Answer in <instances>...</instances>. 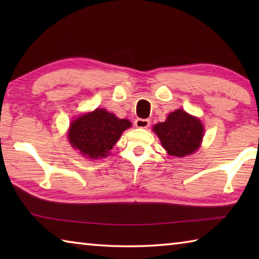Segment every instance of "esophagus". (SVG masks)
Segmentation results:
<instances>
[{"label":"esophagus","instance_id":"obj_1","mask_svg":"<svg viewBox=\"0 0 259 259\" xmlns=\"http://www.w3.org/2000/svg\"><path fill=\"white\" fill-rule=\"evenodd\" d=\"M151 124V120L148 119H137L135 121V125L137 128H148Z\"/></svg>","mask_w":259,"mask_h":259}]
</instances>
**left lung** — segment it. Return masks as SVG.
I'll use <instances>...</instances> for the list:
<instances>
[{
    "label": "left lung",
    "instance_id": "obj_1",
    "mask_svg": "<svg viewBox=\"0 0 259 259\" xmlns=\"http://www.w3.org/2000/svg\"><path fill=\"white\" fill-rule=\"evenodd\" d=\"M153 131L169 155L183 157L193 154L200 147L204 128L198 117L177 109L170 113L164 122L153 126Z\"/></svg>",
    "mask_w": 259,
    "mask_h": 259
}]
</instances>
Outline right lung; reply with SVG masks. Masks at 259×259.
<instances>
[{
    "mask_svg": "<svg viewBox=\"0 0 259 259\" xmlns=\"http://www.w3.org/2000/svg\"><path fill=\"white\" fill-rule=\"evenodd\" d=\"M131 126L126 119H117L115 114L104 108L82 114L72 121L68 140L73 148L88 159H103L120 139L122 133Z\"/></svg>",
    "mask_w": 259,
    "mask_h": 259,
    "instance_id": "right-lung-1",
    "label": "right lung"
}]
</instances>
